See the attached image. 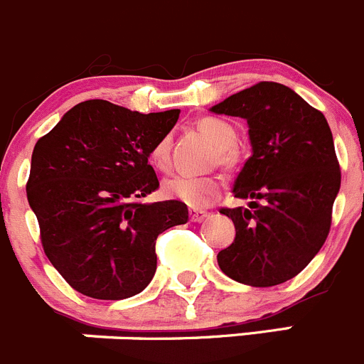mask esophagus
Masks as SVG:
<instances>
[{
	"label": "esophagus",
	"instance_id": "obj_1",
	"mask_svg": "<svg viewBox=\"0 0 364 364\" xmlns=\"http://www.w3.org/2000/svg\"><path fill=\"white\" fill-rule=\"evenodd\" d=\"M205 216H208V211H202V209H191V211H189L191 222H202Z\"/></svg>",
	"mask_w": 364,
	"mask_h": 364
}]
</instances>
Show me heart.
<instances>
[{
	"instance_id": "obj_1",
	"label": "heart",
	"mask_w": 364,
	"mask_h": 364,
	"mask_svg": "<svg viewBox=\"0 0 364 364\" xmlns=\"http://www.w3.org/2000/svg\"><path fill=\"white\" fill-rule=\"evenodd\" d=\"M198 129L216 146V160L222 166H232L236 162V129L231 122L220 117H204L198 121ZM151 164L159 169H168L171 164V144L168 136H162L149 153ZM222 189L218 176L213 175H175L164 182V195L180 200L191 208H204Z\"/></svg>"
}]
</instances>
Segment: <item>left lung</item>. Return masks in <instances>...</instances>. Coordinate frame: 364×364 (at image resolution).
<instances>
[{
  "label": "left lung",
  "mask_w": 364,
  "mask_h": 364,
  "mask_svg": "<svg viewBox=\"0 0 364 364\" xmlns=\"http://www.w3.org/2000/svg\"><path fill=\"white\" fill-rule=\"evenodd\" d=\"M211 109L245 119L252 144L232 188L236 198H252L251 209H220L232 220L236 236L218 252V265L245 285H279L311 263L330 232L341 169L328 122L298 93L272 81Z\"/></svg>",
  "instance_id": "left-lung-1"
}]
</instances>
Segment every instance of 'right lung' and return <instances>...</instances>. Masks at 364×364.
I'll use <instances>...</instances> for the list:
<instances>
[{"label":"right lung","instance_id":"1","mask_svg":"<svg viewBox=\"0 0 364 364\" xmlns=\"http://www.w3.org/2000/svg\"><path fill=\"white\" fill-rule=\"evenodd\" d=\"M178 113L146 115L93 99L36 142L26 198L46 258L73 291L95 299L139 294L156 271V236L189 220L178 200L141 202L159 189L148 156Z\"/></svg>","mask_w":364,"mask_h":364}]
</instances>
